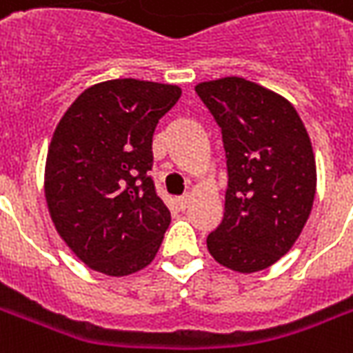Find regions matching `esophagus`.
<instances>
[{
    "label": "esophagus",
    "mask_w": 353,
    "mask_h": 353,
    "mask_svg": "<svg viewBox=\"0 0 353 353\" xmlns=\"http://www.w3.org/2000/svg\"><path fill=\"white\" fill-rule=\"evenodd\" d=\"M189 202H191V196H189V194H183V196H179V199L176 200V204L179 210H185V208L189 206Z\"/></svg>",
    "instance_id": "esophagus-1"
}]
</instances>
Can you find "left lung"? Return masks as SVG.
<instances>
[{
  "instance_id": "1",
  "label": "left lung",
  "mask_w": 353,
  "mask_h": 353,
  "mask_svg": "<svg viewBox=\"0 0 353 353\" xmlns=\"http://www.w3.org/2000/svg\"><path fill=\"white\" fill-rule=\"evenodd\" d=\"M194 90L221 130L229 174L225 215L208 234V250L236 272L268 268L291 250L310 215V138L285 98L252 81L225 77Z\"/></svg>"
}]
</instances>
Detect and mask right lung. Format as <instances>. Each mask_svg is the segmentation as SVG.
<instances>
[{"label":"right lung","mask_w":353,"mask_h":353,"mask_svg":"<svg viewBox=\"0 0 353 353\" xmlns=\"http://www.w3.org/2000/svg\"><path fill=\"white\" fill-rule=\"evenodd\" d=\"M179 96L174 85L108 81L87 88L58 123L45 168L50 217L98 272H138L161 248L170 212L147 172L154 128Z\"/></svg>","instance_id":"right-lung-1"}]
</instances>
